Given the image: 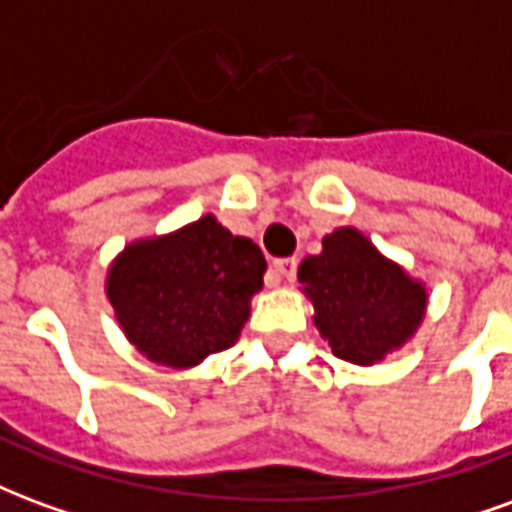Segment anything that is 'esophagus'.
Masks as SVG:
<instances>
[{
    "label": "esophagus",
    "mask_w": 512,
    "mask_h": 512,
    "mask_svg": "<svg viewBox=\"0 0 512 512\" xmlns=\"http://www.w3.org/2000/svg\"><path fill=\"white\" fill-rule=\"evenodd\" d=\"M296 268H299V260L296 257H279L274 260V271H277V277L282 279H296Z\"/></svg>",
    "instance_id": "1"
}]
</instances>
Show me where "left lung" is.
I'll return each mask as SVG.
<instances>
[{
	"mask_svg": "<svg viewBox=\"0 0 512 512\" xmlns=\"http://www.w3.org/2000/svg\"><path fill=\"white\" fill-rule=\"evenodd\" d=\"M299 282L332 354L354 365H376L408 343L428 307L425 285L354 227L326 235L321 255L301 260Z\"/></svg>",
	"mask_w": 512,
	"mask_h": 512,
	"instance_id": "1",
	"label": "left lung"
}]
</instances>
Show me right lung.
<instances>
[{"label":"right lung","instance_id":"right-lung-1","mask_svg":"<svg viewBox=\"0 0 512 512\" xmlns=\"http://www.w3.org/2000/svg\"><path fill=\"white\" fill-rule=\"evenodd\" d=\"M263 274L260 246L208 213L128 244L106 274V296L139 354L183 370L238 340Z\"/></svg>","mask_w":512,"mask_h":512}]
</instances>
